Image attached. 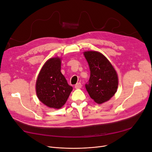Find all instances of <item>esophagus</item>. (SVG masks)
<instances>
[{"instance_id":"34e87169","label":"esophagus","mask_w":152,"mask_h":152,"mask_svg":"<svg viewBox=\"0 0 152 152\" xmlns=\"http://www.w3.org/2000/svg\"><path fill=\"white\" fill-rule=\"evenodd\" d=\"M75 87L76 89H80V88H81V87H82V84H81V83H77L75 85Z\"/></svg>"}]
</instances>
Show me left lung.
<instances>
[{"label": "left lung", "instance_id": "obj_1", "mask_svg": "<svg viewBox=\"0 0 152 152\" xmlns=\"http://www.w3.org/2000/svg\"><path fill=\"white\" fill-rule=\"evenodd\" d=\"M84 55L91 71L89 80L85 84L86 89L91 99L101 104L110 100L117 91L116 72L108 60L100 52L87 51Z\"/></svg>", "mask_w": 152, "mask_h": 152}]
</instances>
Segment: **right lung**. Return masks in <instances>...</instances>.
<instances>
[{
  "mask_svg": "<svg viewBox=\"0 0 152 152\" xmlns=\"http://www.w3.org/2000/svg\"><path fill=\"white\" fill-rule=\"evenodd\" d=\"M60 70V58L47 60L39 72L36 85L39 100L46 106L56 109L65 105L73 90Z\"/></svg>",
  "mask_w": 152,
  "mask_h": 152,
  "instance_id": "add662e5",
  "label": "right lung"
}]
</instances>
